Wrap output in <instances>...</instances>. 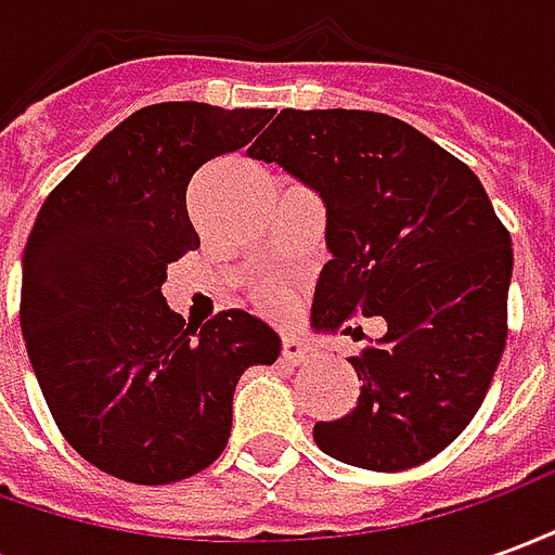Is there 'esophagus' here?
Segmentation results:
<instances>
[{"mask_svg":"<svg viewBox=\"0 0 555 555\" xmlns=\"http://www.w3.org/2000/svg\"><path fill=\"white\" fill-rule=\"evenodd\" d=\"M312 345H306L302 338L285 336L282 338V360L291 362V365H300V362L312 360Z\"/></svg>","mask_w":555,"mask_h":555,"instance_id":"obj_1","label":"esophagus"}]
</instances>
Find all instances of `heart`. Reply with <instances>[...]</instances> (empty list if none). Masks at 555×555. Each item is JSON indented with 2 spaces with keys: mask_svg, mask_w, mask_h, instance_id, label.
<instances>
[{
  "mask_svg": "<svg viewBox=\"0 0 555 555\" xmlns=\"http://www.w3.org/2000/svg\"><path fill=\"white\" fill-rule=\"evenodd\" d=\"M253 300L264 314L285 318L294 309V302H297V288L288 285V282H264V285L255 288Z\"/></svg>",
  "mask_w": 555,
  "mask_h": 555,
  "instance_id": "1",
  "label": "heart"
}]
</instances>
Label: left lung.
Wrapping results in <instances>:
<instances>
[{
	"label": "left lung",
	"instance_id": "8db88e82",
	"mask_svg": "<svg viewBox=\"0 0 555 555\" xmlns=\"http://www.w3.org/2000/svg\"><path fill=\"white\" fill-rule=\"evenodd\" d=\"M246 154L326 207L314 333L386 321L350 357L357 408L314 425L318 449L377 473L425 464L476 416L508 336L512 234L485 186L416 127L362 109H282Z\"/></svg>",
	"mask_w": 555,
	"mask_h": 555
}]
</instances>
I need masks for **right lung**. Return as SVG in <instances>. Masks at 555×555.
Returning a JSON list of instances; mask_svg holds the SVG:
<instances>
[{
	"label": "right lung",
	"mask_w": 555,
	"mask_h": 555,
	"mask_svg": "<svg viewBox=\"0 0 555 555\" xmlns=\"http://www.w3.org/2000/svg\"><path fill=\"white\" fill-rule=\"evenodd\" d=\"M270 118L195 101L145 106L79 159L35 219L20 294L26 350L59 430L109 476L169 485L214 464L241 374L282 350L276 330L243 309L198 330L163 297L171 261L198 249L193 175Z\"/></svg>",
	"instance_id": "right-lung-1"
}]
</instances>
